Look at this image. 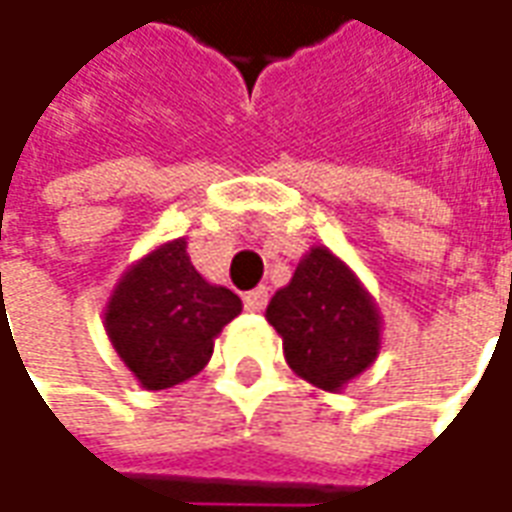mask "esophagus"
<instances>
[{
	"label": "esophagus",
	"mask_w": 512,
	"mask_h": 512,
	"mask_svg": "<svg viewBox=\"0 0 512 512\" xmlns=\"http://www.w3.org/2000/svg\"><path fill=\"white\" fill-rule=\"evenodd\" d=\"M269 303V289L266 286H257L255 291L246 294V309L249 311H263Z\"/></svg>",
	"instance_id": "1"
}]
</instances>
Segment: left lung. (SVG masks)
<instances>
[{
	"mask_svg": "<svg viewBox=\"0 0 512 512\" xmlns=\"http://www.w3.org/2000/svg\"><path fill=\"white\" fill-rule=\"evenodd\" d=\"M283 357L300 379L340 394L382 348V311L357 272L328 246H311L266 309Z\"/></svg>",
	"mask_w": 512,
	"mask_h": 512,
	"instance_id": "8db88e82",
	"label": "left lung"
}]
</instances>
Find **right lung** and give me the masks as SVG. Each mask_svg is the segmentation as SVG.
Listing matches in <instances>:
<instances>
[{
  "label": "right lung",
  "mask_w": 512,
  "mask_h": 512,
  "mask_svg": "<svg viewBox=\"0 0 512 512\" xmlns=\"http://www.w3.org/2000/svg\"><path fill=\"white\" fill-rule=\"evenodd\" d=\"M243 311L235 291L209 283L189 260L186 238L133 260L107 297L104 331L144 391H167L201 374L226 323Z\"/></svg>",
  "instance_id": "add662e5"
}]
</instances>
